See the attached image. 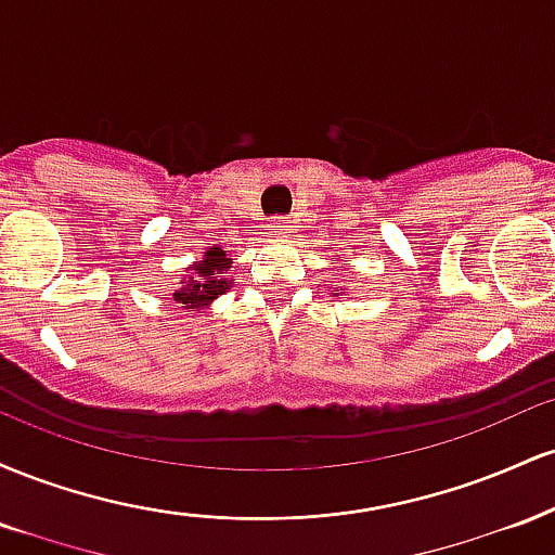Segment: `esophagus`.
<instances>
[{
    "mask_svg": "<svg viewBox=\"0 0 555 555\" xmlns=\"http://www.w3.org/2000/svg\"><path fill=\"white\" fill-rule=\"evenodd\" d=\"M289 224H292V221H286V219H276V221H273V232H276L279 237H284V234L289 232Z\"/></svg>",
    "mask_w": 555,
    "mask_h": 555,
    "instance_id": "34e87169",
    "label": "esophagus"
}]
</instances>
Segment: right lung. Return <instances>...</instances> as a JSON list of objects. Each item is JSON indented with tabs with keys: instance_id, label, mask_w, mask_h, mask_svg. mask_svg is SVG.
<instances>
[{
	"instance_id": "obj_1",
	"label": "right lung",
	"mask_w": 555,
	"mask_h": 555,
	"mask_svg": "<svg viewBox=\"0 0 555 555\" xmlns=\"http://www.w3.org/2000/svg\"><path fill=\"white\" fill-rule=\"evenodd\" d=\"M232 260L227 258V253L221 247H211L206 253V260L193 266V273L182 282V289L175 292V302H182L184 308H197L203 302H211L221 295V292L229 289L227 279H221V273L229 269Z\"/></svg>"
}]
</instances>
